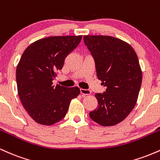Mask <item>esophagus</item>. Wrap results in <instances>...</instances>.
Segmentation results:
<instances>
[{
    "label": "esophagus",
    "mask_w": 160,
    "mask_h": 160,
    "mask_svg": "<svg viewBox=\"0 0 160 160\" xmlns=\"http://www.w3.org/2000/svg\"><path fill=\"white\" fill-rule=\"evenodd\" d=\"M80 93H81L82 96H84V95H89L91 94V91L89 90V89H80Z\"/></svg>",
    "instance_id": "1"
}]
</instances>
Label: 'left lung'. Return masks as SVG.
Segmentation results:
<instances>
[{"label":"left lung","mask_w":160,"mask_h":160,"mask_svg":"<svg viewBox=\"0 0 160 160\" xmlns=\"http://www.w3.org/2000/svg\"><path fill=\"white\" fill-rule=\"evenodd\" d=\"M83 40L95 59L97 78L107 87L103 94H95L98 108L89 117L101 126H115L136 104L142 82L138 56L127 42L113 37L85 35Z\"/></svg>","instance_id":"obj_1"}]
</instances>
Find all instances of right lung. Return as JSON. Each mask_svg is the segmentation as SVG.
I'll use <instances>...</instances> for the list:
<instances>
[{"label":"right lung","mask_w":160,"mask_h":160,"mask_svg":"<svg viewBox=\"0 0 160 160\" xmlns=\"http://www.w3.org/2000/svg\"><path fill=\"white\" fill-rule=\"evenodd\" d=\"M79 36H53L31 43L16 67V83L24 108L38 123L51 126L65 117L71 101L80 93L78 87L53 85L57 71L78 47Z\"/></svg>","instance_id":"1"}]
</instances>
